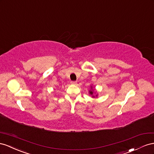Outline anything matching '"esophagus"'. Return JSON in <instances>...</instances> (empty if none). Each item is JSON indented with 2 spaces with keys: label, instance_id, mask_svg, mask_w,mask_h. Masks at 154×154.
I'll use <instances>...</instances> for the list:
<instances>
[{
  "label": "esophagus",
  "instance_id": "1",
  "mask_svg": "<svg viewBox=\"0 0 154 154\" xmlns=\"http://www.w3.org/2000/svg\"><path fill=\"white\" fill-rule=\"evenodd\" d=\"M71 84L72 85H76L77 81H71Z\"/></svg>",
  "mask_w": 154,
  "mask_h": 154
}]
</instances>
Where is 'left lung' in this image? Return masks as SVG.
<instances>
[{"mask_svg":"<svg viewBox=\"0 0 154 154\" xmlns=\"http://www.w3.org/2000/svg\"><path fill=\"white\" fill-rule=\"evenodd\" d=\"M91 90L89 91L90 94L91 95H92V97H95V96L93 95H94V90H92V86H91ZM95 96L97 97V95H96Z\"/></svg>","mask_w":154,"mask_h":154,"instance_id":"8db88e82","label":"left lung"}]
</instances>
